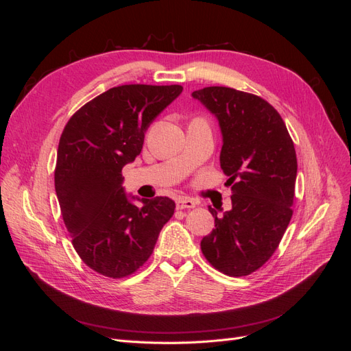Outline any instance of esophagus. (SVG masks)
Segmentation results:
<instances>
[{
	"label": "esophagus",
	"instance_id": "34e87169",
	"mask_svg": "<svg viewBox=\"0 0 351 351\" xmlns=\"http://www.w3.org/2000/svg\"><path fill=\"white\" fill-rule=\"evenodd\" d=\"M176 206H177V209H192L196 206V202L193 199H189V197H178L176 200Z\"/></svg>",
	"mask_w": 351,
	"mask_h": 351
}]
</instances>
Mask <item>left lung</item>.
Segmentation results:
<instances>
[{
  "label": "left lung",
  "instance_id": "left-lung-1",
  "mask_svg": "<svg viewBox=\"0 0 351 351\" xmlns=\"http://www.w3.org/2000/svg\"><path fill=\"white\" fill-rule=\"evenodd\" d=\"M192 97L217 115L222 132L221 168L228 176L232 209L202 239L206 261L228 277L258 271L277 250L293 217L297 158L278 111L258 95L226 86Z\"/></svg>",
  "mask_w": 351,
  "mask_h": 351
}]
</instances>
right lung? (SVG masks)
Segmentation results:
<instances>
[{"label": "right lung", "mask_w": 351, "mask_h": 351, "mask_svg": "<svg viewBox=\"0 0 351 351\" xmlns=\"http://www.w3.org/2000/svg\"><path fill=\"white\" fill-rule=\"evenodd\" d=\"M182 90L180 84L111 88L74 112L61 133L54 173L61 215L74 250L104 277L139 269L174 214L169 197L133 205L121 169L142 152L147 127Z\"/></svg>", "instance_id": "right-lung-1"}]
</instances>
